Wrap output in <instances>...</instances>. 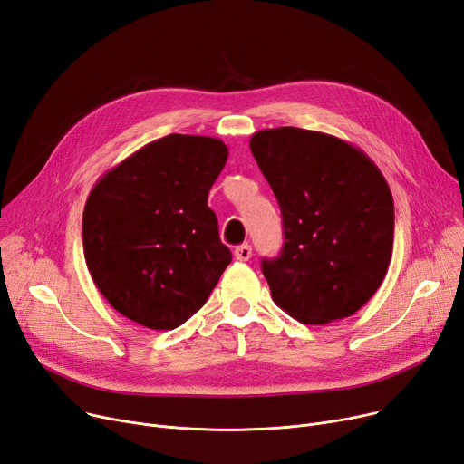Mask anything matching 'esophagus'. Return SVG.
I'll return each mask as SVG.
<instances>
[{
  "label": "esophagus",
  "mask_w": 464,
  "mask_h": 464,
  "mask_svg": "<svg viewBox=\"0 0 464 464\" xmlns=\"http://www.w3.org/2000/svg\"><path fill=\"white\" fill-rule=\"evenodd\" d=\"M235 257L238 261H248L252 257V246L250 245H240L235 248Z\"/></svg>",
  "instance_id": "esophagus-1"
}]
</instances>
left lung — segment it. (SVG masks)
Masks as SVG:
<instances>
[{
    "label": "left lung",
    "instance_id": "left-lung-1",
    "mask_svg": "<svg viewBox=\"0 0 464 464\" xmlns=\"http://www.w3.org/2000/svg\"><path fill=\"white\" fill-rule=\"evenodd\" d=\"M250 150L282 210V252L261 261L273 301L308 325L348 318L393 254V195L380 169L357 146L301 128L257 131Z\"/></svg>",
    "mask_w": 464,
    "mask_h": 464
}]
</instances>
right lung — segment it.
Returning <instances> with one entry per match:
<instances>
[{
    "instance_id": "add662e5",
    "label": "right lung",
    "mask_w": 464,
    "mask_h": 464,
    "mask_svg": "<svg viewBox=\"0 0 464 464\" xmlns=\"http://www.w3.org/2000/svg\"><path fill=\"white\" fill-rule=\"evenodd\" d=\"M227 161L214 137L142 146L92 188L82 214L88 271L109 304L156 331L182 325L231 263L208 191Z\"/></svg>"
}]
</instances>
